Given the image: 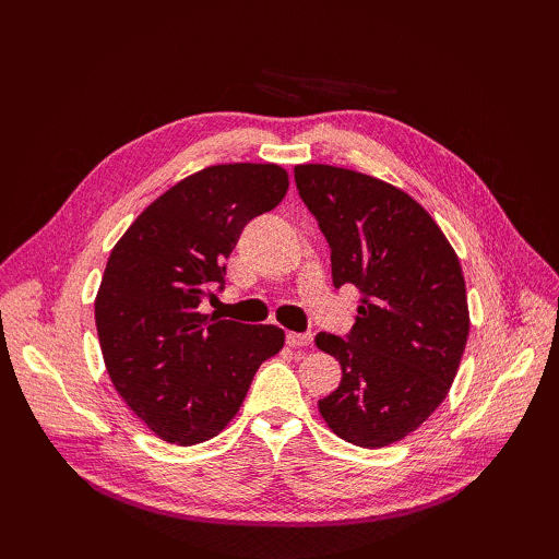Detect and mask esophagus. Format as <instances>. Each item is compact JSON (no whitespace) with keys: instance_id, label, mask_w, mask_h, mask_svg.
<instances>
[{"instance_id":"1","label":"esophagus","mask_w":559,"mask_h":559,"mask_svg":"<svg viewBox=\"0 0 559 559\" xmlns=\"http://www.w3.org/2000/svg\"><path fill=\"white\" fill-rule=\"evenodd\" d=\"M310 343H312L310 333H294V331L286 333V345L289 347H308Z\"/></svg>"}]
</instances>
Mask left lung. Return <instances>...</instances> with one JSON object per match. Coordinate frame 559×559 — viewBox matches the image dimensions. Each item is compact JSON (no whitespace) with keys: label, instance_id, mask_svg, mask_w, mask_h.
Returning a JSON list of instances; mask_svg holds the SVG:
<instances>
[{"label":"left lung","instance_id":"obj_1","mask_svg":"<svg viewBox=\"0 0 559 559\" xmlns=\"http://www.w3.org/2000/svg\"><path fill=\"white\" fill-rule=\"evenodd\" d=\"M294 177L331 247L333 286L364 294L347 337H314L343 368L319 413L343 441L386 448L427 421L460 370L471 329L460 259L392 183L321 163L296 165Z\"/></svg>","mask_w":559,"mask_h":559}]
</instances>
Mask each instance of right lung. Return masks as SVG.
<instances>
[{
    "label": "right lung",
    "mask_w": 559,
    "mask_h": 559,
    "mask_svg": "<svg viewBox=\"0 0 559 559\" xmlns=\"http://www.w3.org/2000/svg\"><path fill=\"white\" fill-rule=\"evenodd\" d=\"M289 175L275 163H228L177 181L109 253L95 326L111 384L163 441H210L238 415L259 366L284 347L273 324L200 312L253 216L275 210Z\"/></svg>",
    "instance_id": "obj_1"
}]
</instances>
